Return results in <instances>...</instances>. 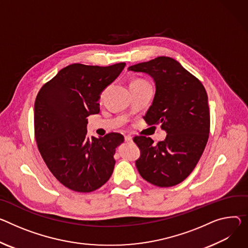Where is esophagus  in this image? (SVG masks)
<instances>
[{"instance_id": "obj_1", "label": "esophagus", "mask_w": 248, "mask_h": 248, "mask_svg": "<svg viewBox=\"0 0 248 248\" xmlns=\"http://www.w3.org/2000/svg\"><path fill=\"white\" fill-rule=\"evenodd\" d=\"M124 140H125V142H132V138L129 136H126V137H124Z\"/></svg>"}]
</instances>
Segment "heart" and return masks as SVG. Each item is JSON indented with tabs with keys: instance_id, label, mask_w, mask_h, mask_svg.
<instances>
[{
	"instance_id": "1",
	"label": "heart",
	"mask_w": 248,
	"mask_h": 248,
	"mask_svg": "<svg viewBox=\"0 0 248 248\" xmlns=\"http://www.w3.org/2000/svg\"><path fill=\"white\" fill-rule=\"evenodd\" d=\"M136 82H141V80H134V81H132L131 83H136Z\"/></svg>"
}]
</instances>
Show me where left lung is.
<instances>
[{
    "instance_id": "obj_1",
    "label": "left lung",
    "mask_w": 248,
    "mask_h": 248,
    "mask_svg": "<svg viewBox=\"0 0 248 248\" xmlns=\"http://www.w3.org/2000/svg\"><path fill=\"white\" fill-rule=\"evenodd\" d=\"M127 70L153 79L155 95L143 119L150 125L160 124L167 133L157 144L146 137L133 139L141 152L137 168L155 186H175L191 174L208 142L210 109L206 90L171 57H157L129 66Z\"/></svg>"
}]
</instances>
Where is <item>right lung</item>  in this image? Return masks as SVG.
I'll list each match as a JSON object with an SVG mask.
<instances>
[{
  "label": "right lung",
  "instance_id": "1",
  "mask_svg": "<svg viewBox=\"0 0 248 248\" xmlns=\"http://www.w3.org/2000/svg\"><path fill=\"white\" fill-rule=\"evenodd\" d=\"M124 62L107 67L74 63L44 84L34 103L38 150L50 172L65 187L89 193L102 187L114 171L120 133L87 137V117L100 112L104 90L114 82Z\"/></svg>",
  "mask_w": 248,
  "mask_h": 248
}]
</instances>
